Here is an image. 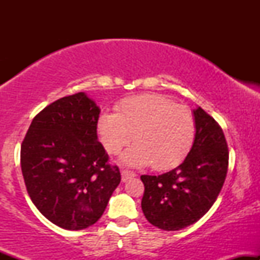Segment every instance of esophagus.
<instances>
[{"mask_svg":"<svg viewBox=\"0 0 260 260\" xmlns=\"http://www.w3.org/2000/svg\"><path fill=\"white\" fill-rule=\"evenodd\" d=\"M121 177H122V182H126L129 180V178L136 177V174L132 171H128V170H122L121 171Z\"/></svg>","mask_w":260,"mask_h":260,"instance_id":"obj_1","label":"esophagus"}]
</instances>
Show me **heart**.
Returning a JSON list of instances; mask_svg holds the SVG:
<instances>
[{"mask_svg":"<svg viewBox=\"0 0 260 260\" xmlns=\"http://www.w3.org/2000/svg\"><path fill=\"white\" fill-rule=\"evenodd\" d=\"M117 113H101L96 131L110 154H118L134 140L121 161L132 168L153 164L156 170L175 168L189 153L196 137V121L186 107L160 94L126 98Z\"/></svg>","mask_w":260,"mask_h":260,"instance_id":"heart-1","label":"heart"}]
</instances>
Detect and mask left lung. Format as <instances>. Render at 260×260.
Returning <instances> with one entry per match:
<instances>
[{"label":"left lung","mask_w":260,"mask_h":260,"mask_svg":"<svg viewBox=\"0 0 260 260\" xmlns=\"http://www.w3.org/2000/svg\"><path fill=\"white\" fill-rule=\"evenodd\" d=\"M196 137L183 162L159 176L143 175L142 210L155 228L178 231L213 207L225 182L229 149L221 127L202 107L193 110Z\"/></svg>","instance_id":"obj_1"}]
</instances>
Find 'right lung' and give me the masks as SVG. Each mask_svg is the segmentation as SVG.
I'll use <instances>...</instances> for the list:
<instances>
[{
    "label": "right lung",
    "instance_id": "obj_1",
    "mask_svg": "<svg viewBox=\"0 0 260 260\" xmlns=\"http://www.w3.org/2000/svg\"><path fill=\"white\" fill-rule=\"evenodd\" d=\"M99 115L85 92L64 96L35 116L22 143L20 166L31 202L62 229L94 225L121 182L98 140Z\"/></svg>",
    "mask_w": 260,
    "mask_h": 260
}]
</instances>
